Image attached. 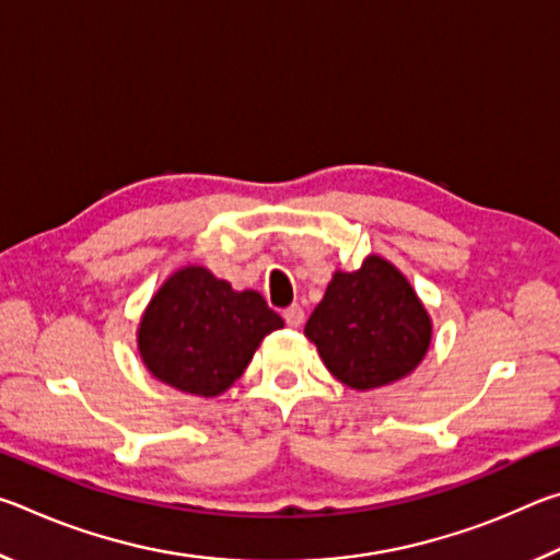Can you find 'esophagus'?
Wrapping results in <instances>:
<instances>
[{
	"instance_id": "1",
	"label": "esophagus",
	"mask_w": 560,
	"mask_h": 560,
	"mask_svg": "<svg viewBox=\"0 0 560 560\" xmlns=\"http://www.w3.org/2000/svg\"><path fill=\"white\" fill-rule=\"evenodd\" d=\"M303 318H306V314H303L301 306H289L287 311H283V320H287L291 328H301Z\"/></svg>"
}]
</instances>
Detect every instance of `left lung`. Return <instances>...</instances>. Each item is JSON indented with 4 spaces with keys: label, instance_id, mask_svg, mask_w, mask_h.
I'll list each match as a JSON object with an SVG mask.
<instances>
[{
    "label": "left lung",
    "instance_id": "1",
    "mask_svg": "<svg viewBox=\"0 0 560 560\" xmlns=\"http://www.w3.org/2000/svg\"><path fill=\"white\" fill-rule=\"evenodd\" d=\"M303 334L340 383L373 390L420 365L432 320L410 281L373 254L358 271L334 273Z\"/></svg>",
    "mask_w": 560,
    "mask_h": 560
}]
</instances>
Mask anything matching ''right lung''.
Returning a JSON list of instances; mask_svg holds the SVG:
<instances>
[{"instance_id":"add662e5","label":"right lung","mask_w":560,"mask_h":560,"mask_svg":"<svg viewBox=\"0 0 560 560\" xmlns=\"http://www.w3.org/2000/svg\"><path fill=\"white\" fill-rule=\"evenodd\" d=\"M283 326L257 291H234L205 267L177 269L150 299L138 350L150 373L189 395L217 397Z\"/></svg>"}]
</instances>
